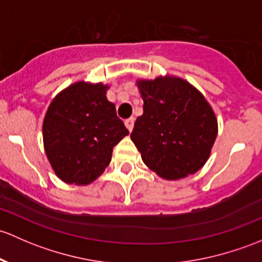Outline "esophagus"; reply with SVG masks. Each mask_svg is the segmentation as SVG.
Instances as JSON below:
<instances>
[{
	"instance_id": "esophagus-1",
	"label": "esophagus",
	"mask_w": 262,
	"mask_h": 262,
	"mask_svg": "<svg viewBox=\"0 0 262 262\" xmlns=\"http://www.w3.org/2000/svg\"><path fill=\"white\" fill-rule=\"evenodd\" d=\"M125 126H126V129H128L129 132H132L133 130V126H134V118H129V119H126L125 122Z\"/></svg>"
}]
</instances>
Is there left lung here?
Instances as JSON below:
<instances>
[{
    "label": "left lung",
    "instance_id": "obj_1",
    "mask_svg": "<svg viewBox=\"0 0 262 262\" xmlns=\"http://www.w3.org/2000/svg\"><path fill=\"white\" fill-rule=\"evenodd\" d=\"M143 99L130 138L157 176L177 181L205 166L219 133L213 109L202 93L178 76L136 81Z\"/></svg>",
    "mask_w": 262,
    "mask_h": 262
}]
</instances>
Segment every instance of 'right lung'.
Wrapping results in <instances>:
<instances>
[{
	"mask_svg": "<svg viewBox=\"0 0 262 262\" xmlns=\"http://www.w3.org/2000/svg\"><path fill=\"white\" fill-rule=\"evenodd\" d=\"M109 85L76 81L59 93L42 123L43 149L62 182L86 186L103 174L114 145L128 136L106 98Z\"/></svg>",
	"mask_w": 262,
	"mask_h": 262,
	"instance_id": "right-lung-1",
	"label": "right lung"
}]
</instances>
